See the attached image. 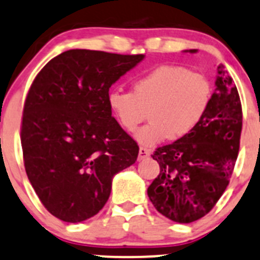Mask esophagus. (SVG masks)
Masks as SVG:
<instances>
[{
    "label": "esophagus",
    "instance_id": "obj_1",
    "mask_svg": "<svg viewBox=\"0 0 260 260\" xmlns=\"http://www.w3.org/2000/svg\"><path fill=\"white\" fill-rule=\"evenodd\" d=\"M151 155V150L147 147H143V146H141L140 147V152H138V158L140 160H145V158L150 157Z\"/></svg>",
    "mask_w": 260,
    "mask_h": 260
}]
</instances>
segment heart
Instances as JSON below:
<instances>
[{
  "label": "heart",
  "instance_id": "heart-1",
  "mask_svg": "<svg viewBox=\"0 0 260 260\" xmlns=\"http://www.w3.org/2000/svg\"><path fill=\"white\" fill-rule=\"evenodd\" d=\"M107 102L127 132L137 129L148 110L151 122L136 137L143 145L153 146L168 137L183 140L201 124L212 102V86L203 74L164 64L137 77L132 91L109 90Z\"/></svg>",
  "mask_w": 260,
  "mask_h": 260
}]
</instances>
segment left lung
Listing matches in <instances>:
<instances>
[{
	"mask_svg": "<svg viewBox=\"0 0 260 260\" xmlns=\"http://www.w3.org/2000/svg\"><path fill=\"white\" fill-rule=\"evenodd\" d=\"M241 128L238 89L223 66H218L216 91L201 124L188 137L161 146L152 155L160 165V174L147 194L161 215L189 223L215 207L233 175Z\"/></svg>",
	"mask_w": 260,
	"mask_h": 260,
	"instance_id": "8db88e82",
	"label": "left lung"
}]
</instances>
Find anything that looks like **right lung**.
Segmentation results:
<instances>
[{"label": "right lung", "mask_w": 260, "mask_h": 260, "mask_svg": "<svg viewBox=\"0 0 260 260\" xmlns=\"http://www.w3.org/2000/svg\"><path fill=\"white\" fill-rule=\"evenodd\" d=\"M143 57L67 50L30 86L21 120L25 170L43 206L64 222L96 215L113 176L137 160V142L112 117L107 96Z\"/></svg>", "instance_id": "add662e5"}]
</instances>
